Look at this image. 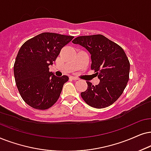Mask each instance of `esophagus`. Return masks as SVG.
Wrapping results in <instances>:
<instances>
[{
  "label": "esophagus",
  "mask_w": 151,
  "mask_h": 151,
  "mask_svg": "<svg viewBox=\"0 0 151 151\" xmlns=\"http://www.w3.org/2000/svg\"><path fill=\"white\" fill-rule=\"evenodd\" d=\"M70 79H72V80H74V81H77V80H79V79H78L77 77H72V76H71V77H70Z\"/></svg>",
  "instance_id": "1"
}]
</instances>
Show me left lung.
I'll list each match as a JSON object with an SVG mask.
<instances>
[{
  "label": "left lung",
  "mask_w": 151,
  "mask_h": 151,
  "mask_svg": "<svg viewBox=\"0 0 151 151\" xmlns=\"http://www.w3.org/2000/svg\"><path fill=\"white\" fill-rule=\"evenodd\" d=\"M91 55V69L100 79L98 85L86 81L88 88L81 96L88 105L104 108L114 103L129 80L130 62L121 46L101 35L81 36L72 41Z\"/></svg>",
  "instance_id": "1"
}]
</instances>
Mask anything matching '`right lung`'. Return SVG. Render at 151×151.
Segmentation results:
<instances>
[{"mask_svg":"<svg viewBox=\"0 0 151 151\" xmlns=\"http://www.w3.org/2000/svg\"><path fill=\"white\" fill-rule=\"evenodd\" d=\"M74 37L43 32L25 42L14 65L16 84L22 99L38 110L52 107L59 99L68 76L57 77L50 72L64 46Z\"/></svg>","mask_w":151,"mask_h":151,"instance_id":"1","label":"right lung"}]
</instances>
